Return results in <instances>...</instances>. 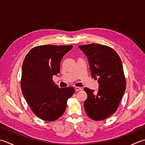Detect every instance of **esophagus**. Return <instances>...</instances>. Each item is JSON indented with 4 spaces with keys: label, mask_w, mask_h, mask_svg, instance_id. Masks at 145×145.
Instances as JSON below:
<instances>
[{
    "label": "esophagus",
    "mask_w": 145,
    "mask_h": 145,
    "mask_svg": "<svg viewBox=\"0 0 145 145\" xmlns=\"http://www.w3.org/2000/svg\"><path fill=\"white\" fill-rule=\"evenodd\" d=\"M82 89L81 87H75V91H79V90H82Z\"/></svg>",
    "instance_id": "esophagus-1"
}]
</instances>
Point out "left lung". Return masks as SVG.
I'll return each instance as SVG.
<instances>
[{
	"instance_id": "1",
	"label": "left lung",
	"mask_w": 145,
	"mask_h": 145,
	"mask_svg": "<svg viewBox=\"0 0 145 145\" xmlns=\"http://www.w3.org/2000/svg\"><path fill=\"white\" fill-rule=\"evenodd\" d=\"M89 61L92 78H98L99 89L84 88L87 98L84 108L90 118L101 121L117 110L126 90V80L121 58L112 48L100 44L80 45Z\"/></svg>"
}]
</instances>
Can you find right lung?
I'll return each mask as SVG.
<instances>
[{
    "instance_id": "add662e5",
    "label": "right lung",
    "mask_w": 145,
    "mask_h": 145,
    "mask_svg": "<svg viewBox=\"0 0 145 145\" xmlns=\"http://www.w3.org/2000/svg\"><path fill=\"white\" fill-rule=\"evenodd\" d=\"M72 45H42L33 48L22 63V92L32 111L41 120L53 121L63 114L67 100L75 92L73 87L59 88L53 76L59 73L63 56Z\"/></svg>"
}]
</instances>
